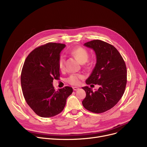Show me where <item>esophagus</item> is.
Wrapping results in <instances>:
<instances>
[{
    "label": "esophagus",
    "mask_w": 147,
    "mask_h": 147,
    "mask_svg": "<svg viewBox=\"0 0 147 147\" xmlns=\"http://www.w3.org/2000/svg\"><path fill=\"white\" fill-rule=\"evenodd\" d=\"M79 89V88H78V87H76V86L73 87V90H78Z\"/></svg>",
    "instance_id": "obj_1"
}]
</instances>
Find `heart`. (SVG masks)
<instances>
[{
	"instance_id": "b5f03b06",
	"label": "heart",
	"mask_w": 147,
	"mask_h": 147,
	"mask_svg": "<svg viewBox=\"0 0 147 147\" xmlns=\"http://www.w3.org/2000/svg\"><path fill=\"white\" fill-rule=\"evenodd\" d=\"M71 54L77 61L80 64H84L86 67L90 68L93 65L92 61L88 59L89 53L88 50L82 46H78L69 51ZM58 66L62 71H65V59L61 57L59 59ZM84 79V76L83 74H73L69 76L67 79V82L72 85H79L81 83V80Z\"/></svg>"
}]
</instances>
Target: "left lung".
I'll list each match as a JSON object with an SVG mask.
<instances>
[{
	"label": "left lung",
	"instance_id": "1",
	"mask_svg": "<svg viewBox=\"0 0 147 147\" xmlns=\"http://www.w3.org/2000/svg\"><path fill=\"white\" fill-rule=\"evenodd\" d=\"M84 45L93 49L96 56L95 67L86 83L89 85L98 84L100 87L96 91L88 86L83 87L86 96L82 104L89 111L102 113L116 105L124 94L127 83L126 64L112 45L93 40Z\"/></svg>",
	"mask_w": 147,
	"mask_h": 147
}]
</instances>
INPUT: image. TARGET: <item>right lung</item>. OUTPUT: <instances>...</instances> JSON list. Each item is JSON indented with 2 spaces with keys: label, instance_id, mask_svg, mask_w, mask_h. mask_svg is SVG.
<instances>
[{
  "label": "right lung",
  "instance_id": "obj_1",
  "mask_svg": "<svg viewBox=\"0 0 147 147\" xmlns=\"http://www.w3.org/2000/svg\"><path fill=\"white\" fill-rule=\"evenodd\" d=\"M65 44L49 42L31 52L23 65L21 83L22 94L29 107L38 116L51 117L64 109L73 92L69 86L55 91L53 80H59V53Z\"/></svg>",
  "mask_w": 147,
  "mask_h": 147
}]
</instances>
